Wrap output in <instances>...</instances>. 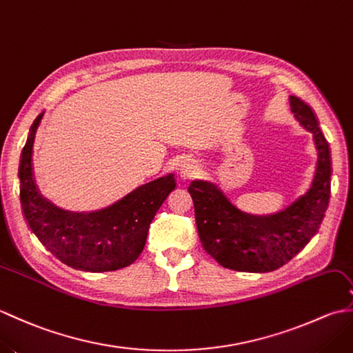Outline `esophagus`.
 <instances>
[{
  "label": "esophagus",
  "instance_id": "1",
  "mask_svg": "<svg viewBox=\"0 0 353 353\" xmlns=\"http://www.w3.org/2000/svg\"><path fill=\"white\" fill-rule=\"evenodd\" d=\"M181 176L183 179H192L196 176V167L191 162H185L181 168Z\"/></svg>",
  "mask_w": 353,
  "mask_h": 353
}]
</instances>
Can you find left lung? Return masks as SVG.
I'll list each match as a JSON object with an SVG mask.
<instances>
[{
    "label": "left lung",
    "instance_id": "8db88e82",
    "mask_svg": "<svg viewBox=\"0 0 353 353\" xmlns=\"http://www.w3.org/2000/svg\"><path fill=\"white\" fill-rule=\"evenodd\" d=\"M296 119L312 133L317 168L311 188L283 211L252 215L239 211L212 183L194 181L190 194L200 241L220 265L236 272L267 273L287 264L317 234L331 197V152L312 109L290 97Z\"/></svg>",
    "mask_w": 353,
    "mask_h": 353
}]
</instances>
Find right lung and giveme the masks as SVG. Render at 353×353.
I'll list each match as a JSON object with an SVG mask.
<instances>
[{
    "label": "right lung",
    "mask_w": 353,
    "mask_h": 353,
    "mask_svg": "<svg viewBox=\"0 0 353 353\" xmlns=\"http://www.w3.org/2000/svg\"><path fill=\"white\" fill-rule=\"evenodd\" d=\"M43 118L34 119L19 163L21 206L30 230L52 256L81 272L101 273L130 265L144 250L150 223L176 188L168 174L141 185L101 211L70 212L43 199L33 176V144Z\"/></svg>",
    "instance_id": "obj_1"
}]
</instances>
